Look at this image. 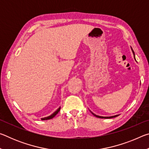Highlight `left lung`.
<instances>
[{
  "instance_id": "8db88e82",
  "label": "left lung",
  "mask_w": 149,
  "mask_h": 149,
  "mask_svg": "<svg viewBox=\"0 0 149 149\" xmlns=\"http://www.w3.org/2000/svg\"><path fill=\"white\" fill-rule=\"evenodd\" d=\"M132 48V47H131ZM132 52H133V56H134V58H135V53H134V51H133V49H132ZM91 112L92 113V114H93L95 116V117H97V118H104V119H109V118H115V117H117V116H118L119 115H116V116H107V117H106V116H97V115H96V114H95L94 113H93L91 111Z\"/></svg>"
}]
</instances>
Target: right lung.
I'll list each match as a JSON object with an SVG mask.
<instances>
[{
	"label": "right lung",
	"instance_id": "1",
	"mask_svg": "<svg viewBox=\"0 0 149 149\" xmlns=\"http://www.w3.org/2000/svg\"><path fill=\"white\" fill-rule=\"evenodd\" d=\"M60 110V107H59L58 109L55 111V112L53 113V114H52L51 115H50L49 116H47V117H45V118H41V120H50V119H52V118H53L55 116H56L58 113L59 112V111Z\"/></svg>",
	"mask_w": 149,
	"mask_h": 149
}]
</instances>
